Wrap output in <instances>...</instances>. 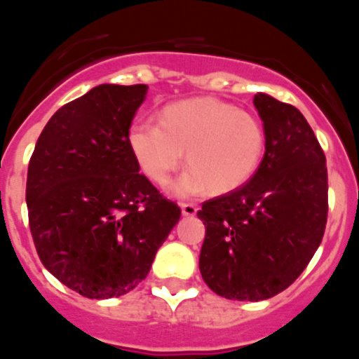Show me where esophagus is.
Masks as SVG:
<instances>
[{"label":"esophagus","instance_id":"1","mask_svg":"<svg viewBox=\"0 0 359 359\" xmlns=\"http://www.w3.org/2000/svg\"><path fill=\"white\" fill-rule=\"evenodd\" d=\"M180 208H181V215H183V216H195V215H197V211H198L197 205L191 204V202H183Z\"/></svg>","mask_w":359,"mask_h":359}]
</instances>
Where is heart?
Here are the masks:
<instances>
[{"mask_svg": "<svg viewBox=\"0 0 359 359\" xmlns=\"http://www.w3.org/2000/svg\"><path fill=\"white\" fill-rule=\"evenodd\" d=\"M130 154L141 172L165 184L187 158L188 169L176 181V195H195L209 187L229 194L244 187L260 168L267 134L260 120L212 97H191L168 104L158 122L130 126Z\"/></svg>", "mask_w": 359, "mask_h": 359, "instance_id": "obj_1", "label": "heart"}]
</instances>
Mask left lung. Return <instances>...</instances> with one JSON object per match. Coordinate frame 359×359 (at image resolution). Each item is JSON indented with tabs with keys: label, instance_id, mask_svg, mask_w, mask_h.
Listing matches in <instances>:
<instances>
[{
	"label": "left lung",
	"instance_id": "obj_1",
	"mask_svg": "<svg viewBox=\"0 0 359 359\" xmlns=\"http://www.w3.org/2000/svg\"><path fill=\"white\" fill-rule=\"evenodd\" d=\"M253 104L267 148L244 187L205 201L198 269L230 300H267L288 288L314 257L328 215L326 158L305 116L258 92Z\"/></svg>",
	"mask_w": 359,
	"mask_h": 359
}]
</instances>
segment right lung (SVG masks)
<instances>
[{
	"label": "right lung",
	"instance_id": "obj_1",
	"mask_svg": "<svg viewBox=\"0 0 359 359\" xmlns=\"http://www.w3.org/2000/svg\"><path fill=\"white\" fill-rule=\"evenodd\" d=\"M147 92L148 85L102 83L64 104L41 130L27 168L38 257L87 299L136 288L181 216L140 175L127 141Z\"/></svg>",
	"mask_w": 359,
	"mask_h": 359
}]
</instances>
